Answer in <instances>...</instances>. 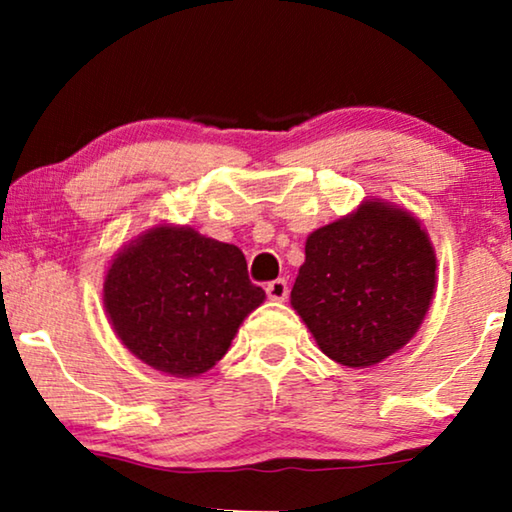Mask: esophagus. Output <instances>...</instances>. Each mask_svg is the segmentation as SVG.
<instances>
[{"instance_id": "1", "label": "esophagus", "mask_w": 512, "mask_h": 512, "mask_svg": "<svg viewBox=\"0 0 512 512\" xmlns=\"http://www.w3.org/2000/svg\"><path fill=\"white\" fill-rule=\"evenodd\" d=\"M265 293H268L270 300H277V303H282L289 296V284L284 282V279H275V282H270L265 286Z\"/></svg>"}]
</instances>
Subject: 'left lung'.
Listing matches in <instances>:
<instances>
[{"label": "left lung", "instance_id": "8db88e82", "mask_svg": "<svg viewBox=\"0 0 512 512\" xmlns=\"http://www.w3.org/2000/svg\"><path fill=\"white\" fill-rule=\"evenodd\" d=\"M436 268L417 216L370 198L307 235L291 307L328 359L370 368L415 338L436 293Z\"/></svg>", "mask_w": 512, "mask_h": 512}]
</instances>
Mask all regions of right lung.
<instances>
[{
	"label": "right lung",
	"instance_id": "1",
	"mask_svg": "<svg viewBox=\"0 0 512 512\" xmlns=\"http://www.w3.org/2000/svg\"><path fill=\"white\" fill-rule=\"evenodd\" d=\"M102 300L132 356L165 375L198 377L226 356L265 291L249 282L240 247L158 223L111 258Z\"/></svg>",
	"mask_w": 512,
	"mask_h": 512
}]
</instances>
